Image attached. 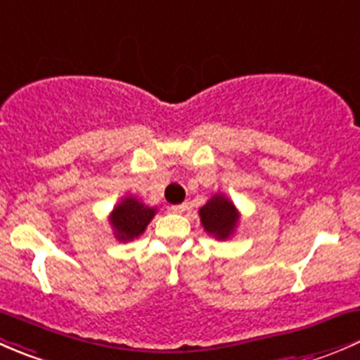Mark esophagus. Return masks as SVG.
Instances as JSON below:
<instances>
[{
	"instance_id": "obj_1",
	"label": "esophagus",
	"mask_w": 360,
	"mask_h": 360,
	"mask_svg": "<svg viewBox=\"0 0 360 360\" xmlns=\"http://www.w3.org/2000/svg\"><path fill=\"white\" fill-rule=\"evenodd\" d=\"M185 210H187V202H184V205L169 206V211H172V213H184Z\"/></svg>"
}]
</instances>
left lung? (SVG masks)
<instances>
[{
  "label": "left lung",
  "mask_w": 360,
  "mask_h": 360,
  "mask_svg": "<svg viewBox=\"0 0 360 360\" xmlns=\"http://www.w3.org/2000/svg\"><path fill=\"white\" fill-rule=\"evenodd\" d=\"M199 220L207 236L217 240H227L239 227L240 211L224 192H214L199 210Z\"/></svg>",
  "instance_id": "obj_1"
}]
</instances>
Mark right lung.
I'll use <instances>...</instances> for the list:
<instances>
[{"label":"right lung","instance_id":"obj_1","mask_svg":"<svg viewBox=\"0 0 360 360\" xmlns=\"http://www.w3.org/2000/svg\"><path fill=\"white\" fill-rule=\"evenodd\" d=\"M158 207L146 205L136 195L128 194L114 206L109 213V225L112 234L120 243H129L139 239L146 232L147 225L153 221Z\"/></svg>","mask_w":360,"mask_h":360}]
</instances>
